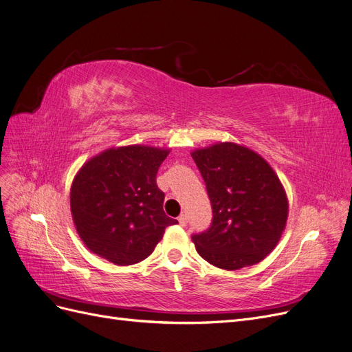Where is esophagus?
Instances as JSON below:
<instances>
[{
	"instance_id": "esophagus-1",
	"label": "esophagus",
	"mask_w": 352,
	"mask_h": 352,
	"mask_svg": "<svg viewBox=\"0 0 352 352\" xmlns=\"http://www.w3.org/2000/svg\"><path fill=\"white\" fill-rule=\"evenodd\" d=\"M179 223L182 225V227H185V225L188 223V215H186V214H182V215L179 217Z\"/></svg>"
}]
</instances>
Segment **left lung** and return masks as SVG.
<instances>
[{"label": "left lung", "instance_id": "8db88e82", "mask_svg": "<svg viewBox=\"0 0 352 352\" xmlns=\"http://www.w3.org/2000/svg\"><path fill=\"white\" fill-rule=\"evenodd\" d=\"M212 206L210 227L192 240L199 256L223 270L260 263L277 245L287 221V198L261 156L234 143L195 150Z\"/></svg>", "mask_w": 352, "mask_h": 352}]
</instances>
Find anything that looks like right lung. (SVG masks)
I'll return each instance as SVG.
<instances>
[{"mask_svg": "<svg viewBox=\"0 0 352 352\" xmlns=\"http://www.w3.org/2000/svg\"><path fill=\"white\" fill-rule=\"evenodd\" d=\"M168 154L147 146L109 148L82 166L70 189V209L85 245L117 265L147 258L166 227L159 167Z\"/></svg>", "mask_w": 352, "mask_h": 352, "instance_id": "add662e5", "label": "right lung"}]
</instances>
